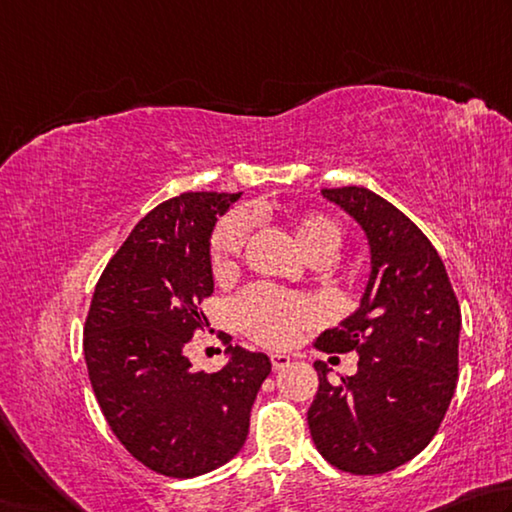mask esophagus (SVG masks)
<instances>
[{"label": "esophagus", "instance_id": "obj_1", "mask_svg": "<svg viewBox=\"0 0 512 512\" xmlns=\"http://www.w3.org/2000/svg\"><path fill=\"white\" fill-rule=\"evenodd\" d=\"M270 360H272V369L274 371H281V369H285V366H290L292 357L285 355V353H272Z\"/></svg>", "mask_w": 512, "mask_h": 512}]
</instances>
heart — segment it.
<instances>
[{"label": "heart", "instance_id": "obj_1", "mask_svg": "<svg viewBox=\"0 0 512 512\" xmlns=\"http://www.w3.org/2000/svg\"><path fill=\"white\" fill-rule=\"evenodd\" d=\"M247 218L240 213L224 215L209 238V263L215 279L231 274L247 240ZM292 238L306 258L333 261L342 247V229L324 213H301L290 222ZM231 315L247 337L265 346H285L303 330L324 317L321 303L276 290L272 285H251L231 303Z\"/></svg>", "mask_w": 512, "mask_h": 512}]
</instances>
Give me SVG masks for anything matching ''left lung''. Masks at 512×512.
<instances>
[{
  "mask_svg": "<svg viewBox=\"0 0 512 512\" xmlns=\"http://www.w3.org/2000/svg\"><path fill=\"white\" fill-rule=\"evenodd\" d=\"M362 224L373 272L362 306L315 346L360 355L337 384L315 362L319 391L308 427L337 470L382 474L423 452L441 427L459 380V299L432 242L384 197L364 186L321 188Z\"/></svg>",
  "mask_w": 512,
  "mask_h": 512,
  "instance_id": "obj_1",
  "label": "left lung"
}]
</instances>
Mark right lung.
Returning <instances> with one entry per match:
<instances>
[{
	"mask_svg": "<svg viewBox=\"0 0 512 512\" xmlns=\"http://www.w3.org/2000/svg\"><path fill=\"white\" fill-rule=\"evenodd\" d=\"M240 193H182L143 215L96 283L85 319L89 382L112 434L148 470L173 479L238 454L272 364L231 346V362L197 371L184 346L204 330L213 294L209 236Z\"/></svg>",
	"mask_w": 512,
	"mask_h": 512,
	"instance_id": "add662e5",
	"label": "right lung"
}]
</instances>
